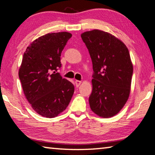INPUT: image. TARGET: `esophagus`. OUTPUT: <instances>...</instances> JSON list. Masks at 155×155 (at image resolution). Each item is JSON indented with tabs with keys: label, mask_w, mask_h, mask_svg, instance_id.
<instances>
[{
	"label": "esophagus",
	"mask_w": 155,
	"mask_h": 155,
	"mask_svg": "<svg viewBox=\"0 0 155 155\" xmlns=\"http://www.w3.org/2000/svg\"><path fill=\"white\" fill-rule=\"evenodd\" d=\"M81 81H78V80H77L75 81V84H76V86L77 87H78L79 86V85H81Z\"/></svg>",
	"instance_id": "esophagus-1"
}]
</instances>
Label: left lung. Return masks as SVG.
Masks as SVG:
<instances>
[{
  "instance_id": "obj_1",
  "label": "left lung",
  "mask_w": 155,
  "mask_h": 155,
  "mask_svg": "<svg viewBox=\"0 0 155 155\" xmlns=\"http://www.w3.org/2000/svg\"><path fill=\"white\" fill-rule=\"evenodd\" d=\"M92 62L91 110L99 117L118 114L130 93L133 65L126 45L112 34L99 29L81 35Z\"/></svg>"
}]
</instances>
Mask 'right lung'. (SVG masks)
Here are the masks:
<instances>
[{"instance_id":"add662e5","label":"right lung","mask_w":155,"mask_h":155,"mask_svg":"<svg viewBox=\"0 0 155 155\" xmlns=\"http://www.w3.org/2000/svg\"><path fill=\"white\" fill-rule=\"evenodd\" d=\"M71 37L67 31L47 34L31 43L24 52L18 77L27 100L42 117H57L68 107L74 92L72 83L56 72Z\"/></svg>"}]
</instances>
